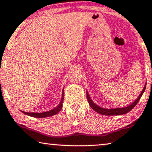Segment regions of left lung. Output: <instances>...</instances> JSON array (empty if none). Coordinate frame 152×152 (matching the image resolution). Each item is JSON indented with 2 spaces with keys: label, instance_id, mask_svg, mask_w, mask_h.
Wrapping results in <instances>:
<instances>
[{
  "label": "left lung",
  "instance_id": "obj_1",
  "mask_svg": "<svg viewBox=\"0 0 152 152\" xmlns=\"http://www.w3.org/2000/svg\"><path fill=\"white\" fill-rule=\"evenodd\" d=\"M145 87H146V84L145 85V86H144L143 91H141V94H140V96H138L137 100H136L135 102H133L132 104L129 105V106L127 107L119 108V109H104V108H101L99 106H97L96 104H95L94 102H92L91 99L90 98V96L88 92H86L87 100H88V103L92 109L94 110H95L96 112H97L98 113H99V114H101L103 115H109V116H110V115H121L126 114L127 113L129 112L131 110H132L133 108L135 107V105L137 104V102L140 100L141 97L143 93V92L145 91Z\"/></svg>",
  "mask_w": 152,
  "mask_h": 152
}]
</instances>
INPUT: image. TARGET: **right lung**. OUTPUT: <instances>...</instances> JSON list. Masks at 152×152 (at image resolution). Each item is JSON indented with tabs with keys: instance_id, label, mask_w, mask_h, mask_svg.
<instances>
[{
	"instance_id": "obj_1",
	"label": "right lung",
	"mask_w": 152,
	"mask_h": 152,
	"mask_svg": "<svg viewBox=\"0 0 152 152\" xmlns=\"http://www.w3.org/2000/svg\"><path fill=\"white\" fill-rule=\"evenodd\" d=\"M64 101V90H63V92H62V97H61V101L59 104L58 106L57 107H56L54 109L49 110V111L47 112H44V113H26L24 111H22V113H23L24 114L29 115V116L33 117H36V118H45L47 117H50V116H52V115H54L56 114L60 111V110L62 108V103Z\"/></svg>"
}]
</instances>
